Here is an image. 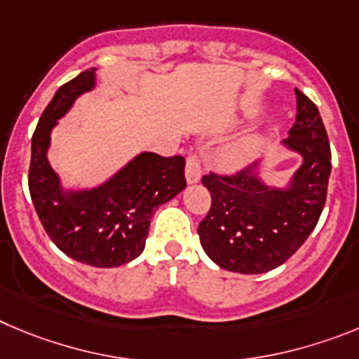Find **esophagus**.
<instances>
[{
	"label": "esophagus",
	"instance_id": "obj_1",
	"mask_svg": "<svg viewBox=\"0 0 359 359\" xmlns=\"http://www.w3.org/2000/svg\"><path fill=\"white\" fill-rule=\"evenodd\" d=\"M202 175V166H200V161L196 156L187 157L186 163V180L187 184H196Z\"/></svg>",
	"mask_w": 359,
	"mask_h": 359
}]
</instances>
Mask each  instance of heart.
Wrapping results in <instances>:
<instances>
[{"label":"heart","mask_w":359,"mask_h":359,"mask_svg":"<svg viewBox=\"0 0 359 359\" xmlns=\"http://www.w3.org/2000/svg\"><path fill=\"white\" fill-rule=\"evenodd\" d=\"M257 150H259V140L254 137V135H247V137H241L240 141L232 143L222 154L219 163L225 170H238V168H243L245 164L250 163L257 154Z\"/></svg>","instance_id":"b5f03b06"}]
</instances>
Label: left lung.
Listing matches in <instances>:
<instances>
[{
	"mask_svg": "<svg viewBox=\"0 0 359 359\" xmlns=\"http://www.w3.org/2000/svg\"><path fill=\"white\" fill-rule=\"evenodd\" d=\"M297 119L280 148L300 157L283 186L263 175V161L234 177L208 175L211 209L200 222L202 248L219 268L264 273L290 259L320 218L331 175V148L320 112L295 89Z\"/></svg>",
	"mask_w": 359,
	"mask_h": 359,
	"instance_id": "8db88e82",
	"label": "left lung"
}]
</instances>
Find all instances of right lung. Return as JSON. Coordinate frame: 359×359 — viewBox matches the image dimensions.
I'll return each instance as SVG.
<instances>
[{
	"mask_svg": "<svg viewBox=\"0 0 359 359\" xmlns=\"http://www.w3.org/2000/svg\"><path fill=\"white\" fill-rule=\"evenodd\" d=\"M95 87L93 67L55 93L32 137L28 186L41 224L66 256L96 268H114L144 250L154 212L186 187V161L141 151L96 186H64L48 161L51 132L73 103Z\"/></svg>",
	"mask_w": 359,
	"mask_h": 359,
	"instance_id": "1",
	"label": "right lung"
}]
</instances>
